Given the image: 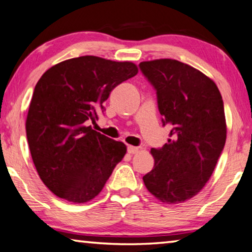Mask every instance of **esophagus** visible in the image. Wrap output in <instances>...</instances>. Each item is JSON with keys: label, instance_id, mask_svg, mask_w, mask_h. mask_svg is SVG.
<instances>
[{"label": "esophagus", "instance_id": "esophagus-1", "mask_svg": "<svg viewBox=\"0 0 252 252\" xmlns=\"http://www.w3.org/2000/svg\"><path fill=\"white\" fill-rule=\"evenodd\" d=\"M127 152H129L130 155H134V153L139 152V148L133 147V146H129V147H127Z\"/></svg>", "mask_w": 252, "mask_h": 252}]
</instances>
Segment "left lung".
<instances>
[{
    "instance_id": "left-lung-1",
    "label": "left lung",
    "mask_w": 252,
    "mask_h": 252,
    "mask_svg": "<svg viewBox=\"0 0 252 252\" xmlns=\"http://www.w3.org/2000/svg\"><path fill=\"white\" fill-rule=\"evenodd\" d=\"M139 66L156 89L163 126L171 129L163 147L151 149L155 167L143 182L161 202H185L209 181L223 150L222 96L210 78L177 60L144 61Z\"/></svg>"
}]
</instances>
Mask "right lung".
Wrapping results in <instances>:
<instances>
[{
	"label": "right lung",
	"instance_id": "1",
	"mask_svg": "<svg viewBox=\"0 0 252 252\" xmlns=\"http://www.w3.org/2000/svg\"><path fill=\"white\" fill-rule=\"evenodd\" d=\"M136 73L132 62L85 55L58 63L37 81L25 123L27 138L41 180L59 198L90 201L123 159L126 144L87 122H94L111 91Z\"/></svg>",
	"mask_w": 252,
	"mask_h": 252
}]
</instances>
